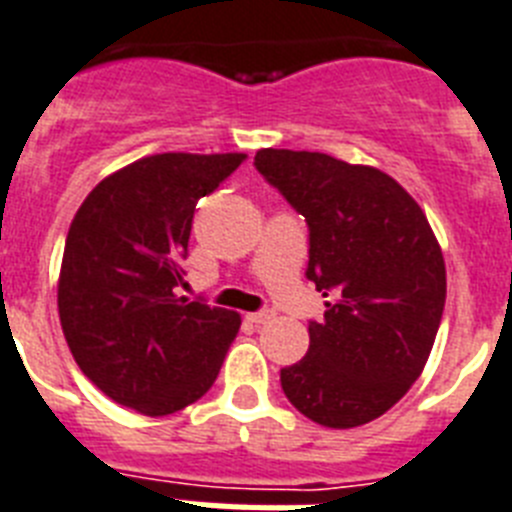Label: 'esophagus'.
Instances as JSON below:
<instances>
[{"label": "esophagus", "instance_id": "obj_1", "mask_svg": "<svg viewBox=\"0 0 512 512\" xmlns=\"http://www.w3.org/2000/svg\"><path fill=\"white\" fill-rule=\"evenodd\" d=\"M249 322H255V325H263V322L273 320V312L270 309H263V312H252V315H247Z\"/></svg>", "mask_w": 512, "mask_h": 512}]
</instances>
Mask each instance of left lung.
Returning <instances> with one entry per match:
<instances>
[{"mask_svg":"<svg viewBox=\"0 0 512 512\" xmlns=\"http://www.w3.org/2000/svg\"><path fill=\"white\" fill-rule=\"evenodd\" d=\"M257 171L309 229L307 278L330 296L309 351L281 369L296 411L333 429L382 416L422 375L445 307L424 210L385 171L309 150H257Z\"/></svg>","mask_w":512,"mask_h":512,"instance_id":"1","label":"left lung"}]
</instances>
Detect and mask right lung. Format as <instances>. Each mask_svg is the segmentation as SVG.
I'll return each mask as SVG.
<instances>
[{
  "label": "right lung",
  "mask_w": 512,
  "mask_h": 512,
  "mask_svg": "<svg viewBox=\"0 0 512 512\" xmlns=\"http://www.w3.org/2000/svg\"><path fill=\"white\" fill-rule=\"evenodd\" d=\"M244 158H140L98 182L72 218L57 294L64 338L83 375L137 414L166 416L203 398L239 333L236 312L176 289L197 200Z\"/></svg>",
  "instance_id": "1"
}]
</instances>
